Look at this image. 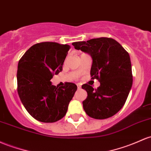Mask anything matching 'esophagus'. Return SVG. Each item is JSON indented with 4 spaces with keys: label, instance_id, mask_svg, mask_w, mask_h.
I'll return each instance as SVG.
<instances>
[{
    "label": "esophagus",
    "instance_id": "34e87169",
    "mask_svg": "<svg viewBox=\"0 0 151 151\" xmlns=\"http://www.w3.org/2000/svg\"><path fill=\"white\" fill-rule=\"evenodd\" d=\"M77 88H78V89H81V87H82V86H81V84H77Z\"/></svg>",
    "mask_w": 151,
    "mask_h": 151
}]
</instances>
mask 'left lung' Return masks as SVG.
I'll return each instance as SVG.
<instances>
[{"mask_svg": "<svg viewBox=\"0 0 151 151\" xmlns=\"http://www.w3.org/2000/svg\"><path fill=\"white\" fill-rule=\"evenodd\" d=\"M74 49L87 53L92 59L90 74L100 86L94 89L84 84L87 92L83 108L94 119L108 118L115 115L125 105L132 84L131 62L129 54L111 38L101 37L87 41L72 43Z\"/></svg>", "mask_w": 151, "mask_h": 151, "instance_id": "1", "label": "left lung"}]
</instances>
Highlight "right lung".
Returning a JSON list of instances; mask_svg holds the SVG:
<instances>
[{
  "mask_svg": "<svg viewBox=\"0 0 151 151\" xmlns=\"http://www.w3.org/2000/svg\"><path fill=\"white\" fill-rule=\"evenodd\" d=\"M70 46L56 42H41L29 48L19 60L17 90L26 110L36 120L54 122L67 112L77 91L72 82L58 87L50 80L62 71Z\"/></svg>",
  "mask_w": 151,
  "mask_h": 151,
  "instance_id": "right-lung-1",
  "label": "right lung"
}]
</instances>
